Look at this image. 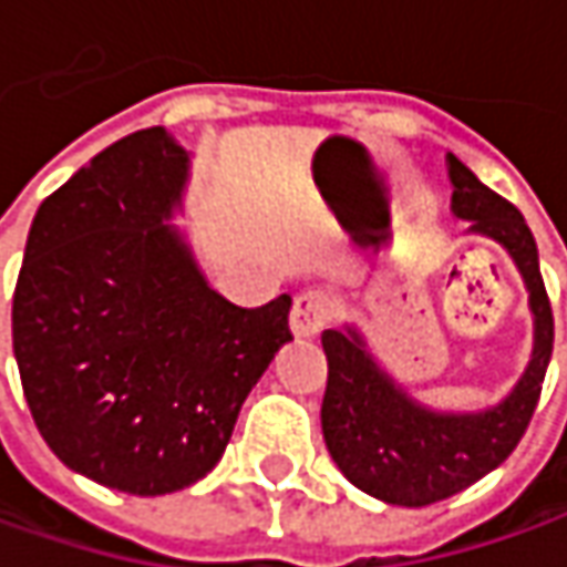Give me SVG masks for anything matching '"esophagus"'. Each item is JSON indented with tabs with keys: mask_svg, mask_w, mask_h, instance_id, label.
<instances>
[{
	"mask_svg": "<svg viewBox=\"0 0 567 567\" xmlns=\"http://www.w3.org/2000/svg\"><path fill=\"white\" fill-rule=\"evenodd\" d=\"M329 320V301H326V295L320 291H303L295 298L291 303V332L298 336V339H310V336H317L322 326Z\"/></svg>",
	"mask_w": 567,
	"mask_h": 567,
	"instance_id": "obj_1",
	"label": "esophagus"
}]
</instances>
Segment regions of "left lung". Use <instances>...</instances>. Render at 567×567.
Here are the masks:
<instances>
[{
  "label": "left lung",
  "instance_id": "obj_1",
  "mask_svg": "<svg viewBox=\"0 0 567 567\" xmlns=\"http://www.w3.org/2000/svg\"><path fill=\"white\" fill-rule=\"evenodd\" d=\"M452 213L471 235L508 250L534 313V351L515 389L483 411H436L408 395L382 370L358 326L322 332L329 380L322 395V440L344 477L367 496L420 508L455 496L515 452L539 401L553 358V307L539 276L537 241L524 216L480 182L458 156H445Z\"/></svg>",
  "mask_w": 567,
  "mask_h": 567
}]
</instances>
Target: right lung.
Returning a JSON list of instances; mask_svg holds the SVG:
<instances>
[{
    "label": "right lung",
    "instance_id": "add662e5",
    "mask_svg": "<svg viewBox=\"0 0 567 567\" xmlns=\"http://www.w3.org/2000/svg\"><path fill=\"white\" fill-rule=\"evenodd\" d=\"M190 156L134 131L50 194L30 225L11 344L33 423L74 474L166 496L223 458L247 392L291 342V298L209 288L172 216Z\"/></svg>",
    "mask_w": 567,
    "mask_h": 567
}]
</instances>
